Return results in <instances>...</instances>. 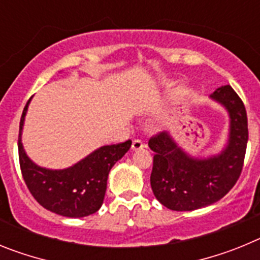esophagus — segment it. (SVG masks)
I'll return each mask as SVG.
<instances>
[{
	"label": "esophagus",
	"mask_w": 260,
	"mask_h": 260,
	"mask_svg": "<svg viewBox=\"0 0 260 260\" xmlns=\"http://www.w3.org/2000/svg\"><path fill=\"white\" fill-rule=\"evenodd\" d=\"M144 147H146V146H144V143L141 141V139H134V141H133L132 148H133V150H134V151L143 150Z\"/></svg>",
	"instance_id": "1"
}]
</instances>
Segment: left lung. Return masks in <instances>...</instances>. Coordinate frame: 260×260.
I'll return each mask as SVG.
<instances>
[{
  "label": "left lung",
  "mask_w": 260,
  "mask_h": 260,
  "mask_svg": "<svg viewBox=\"0 0 260 260\" xmlns=\"http://www.w3.org/2000/svg\"><path fill=\"white\" fill-rule=\"evenodd\" d=\"M210 98L229 114L228 143L221 152L192 157L169 133H160L148 142L155 152L151 187L156 199L172 211H194L220 201L242 172L249 139L245 105L229 84L216 89Z\"/></svg>",
  "instance_id": "left-lung-1"
}]
</instances>
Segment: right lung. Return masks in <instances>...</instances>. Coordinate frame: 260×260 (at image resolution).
<instances>
[{
    "instance_id": "obj_1",
    "label": "right lung",
    "mask_w": 260,
    "mask_h": 260,
    "mask_svg": "<svg viewBox=\"0 0 260 260\" xmlns=\"http://www.w3.org/2000/svg\"><path fill=\"white\" fill-rule=\"evenodd\" d=\"M29 100L22 113L18 138L23 180L32 197L50 212L66 217H84L100 210L110 169L132 147V141L103 146L66 169H47L32 161L22 144V130Z\"/></svg>"
}]
</instances>
